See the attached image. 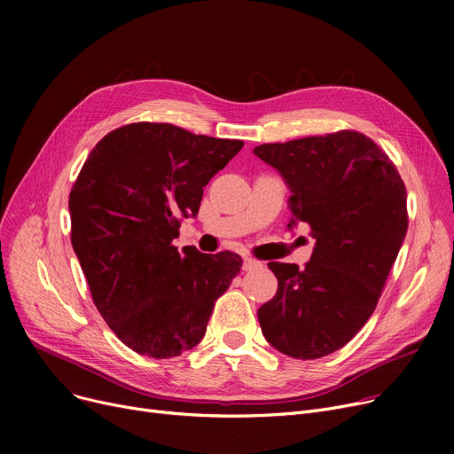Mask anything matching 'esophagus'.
Listing matches in <instances>:
<instances>
[{"label":"esophagus","instance_id":"obj_1","mask_svg":"<svg viewBox=\"0 0 454 454\" xmlns=\"http://www.w3.org/2000/svg\"><path fill=\"white\" fill-rule=\"evenodd\" d=\"M257 267H261L259 261H255V259H252V257H245V261H243V270H245V272L254 270V269H257Z\"/></svg>","mask_w":454,"mask_h":454}]
</instances>
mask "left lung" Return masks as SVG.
Masks as SVG:
<instances>
[{
  "mask_svg": "<svg viewBox=\"0 0 454 454\" xmlns=\"http://www.w3.org/2000/svg\"><path fill=\"white\" fill-rule=\"evenodd\" d=\"M289 184L294 223L317 239L305 269L270 261L276 296L259 307L267 342L309 361L346 346L373 315L407 235V189L394 161L356 130L254 149Z\"/></svg>",
  "mask_w": 454,
  "mask_h": 454,
  "instance_id": "left-lung-1",
  "label": "left lung"
}]
</instances>
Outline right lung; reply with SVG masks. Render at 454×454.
Listing matches in <instances>:
<instances>
[{"label": "right lung", "mask_w": 454, "mask_h": 454, "mask_svg": "<svg viewBox=\"0 0 454 454\" xmlns=\"http://www.w3.org/2000/svg\"><path fill=\"white\" fill-rule=\"evenodd\" d=\"M243 145L141 121L108 132L88 154L67 202L71 245L95 307L136 353L171 359L195 348L239 274L233 252H178L173 241Z\"/></svg>", "instance_id": "1"}]
</instances>
